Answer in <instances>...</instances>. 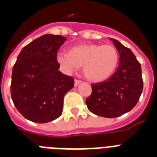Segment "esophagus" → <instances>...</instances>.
Instances as JSON below:
<instances>
[{
	"instance_id": "esophagus-1",
	"label": "esophagus",
	"mask_w": 157,
	"mask_h": 157,
	"mask_svg": "<svg viewBox=\"0 0 157 157\" xmlns=\"http://www.w3.org/2000/svg\"><path fill=\"white\" fill-rule=\"evenodd\" d=\"M82 81H81V80H77V79H76L75 80V86H77L79 85V84H81Z\"/></svg>"
}]
</instances>
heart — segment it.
<instances>
[{
    "label": "heart",
    "mask_w": 157,
    "mask_h": 157,
    "mask_svg": "<svg viewBox=\"0 0 157 157\" xmlns=\"http://www.w3.org/2000/svg\"><path fill=\"white\" fill-rule=\"evenodd\" d=\"M119 54L112 45L81 44L70 52L57 54V61L67 72L76 71L83 65V73L91 81H103L112 76L117 68Z\"/></svg>",
    "instance_id": "b5f03b06"
}]
</instances>
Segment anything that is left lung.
I'll list each match as a JSON object with an SVG mask.
<instances>
[{
	"label": "left lung",
	"instance_id": "8db88e82",
	"mask_svg": "<svg viewBox=\"0 0 157 157\" xmlns=\"http://www.w3.org/2000/svg\"><path fill=\"white\" fill-rule=\"evenodd\" d=\"M120 54L119 66L107 81L91 84L86 103L92 113L114 118L129 112L139 102L144 89L141 64L129 48L110 38Z\"/></svg>",
	"mask_w": 157,
	"mask_h": 157
}]
</instances>
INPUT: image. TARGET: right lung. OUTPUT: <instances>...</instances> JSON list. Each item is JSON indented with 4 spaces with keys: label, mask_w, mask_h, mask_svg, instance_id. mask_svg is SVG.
I'll return each mask as SVG.
<instances>
[{
    "label": "right lung",
    "mask_w": 157,
    "mask_h": 157,
    "mask_svg": "<svg viewBox=\"0 0 157 157\" xmlns=\"http://www.w3.org/2000/svg\"><path fill=\"white\" fill-rule=\"evenodd\" d=\"M66 40L45 34L23 48L12 70L11 98L18 112L36 123L52 121L61 116L64 95L74 79L59 71L57 53Z\"/></svg>",
    "instance_id": "right-lung-1"
}]
</instances>
